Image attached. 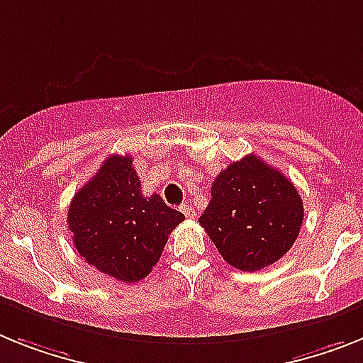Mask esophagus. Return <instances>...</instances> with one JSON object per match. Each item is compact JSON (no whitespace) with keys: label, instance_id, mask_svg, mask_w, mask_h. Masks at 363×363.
Masks as SVG:
<instances>
[{"label":"esophagus","instance_id":"obj_1","mask_svg":"<svg viewBox=\"0 0 363 363\" xmlns=\"http://www.w3.org/2000/svg\"><path fill=\"white\" fill-rule=\"evenodd\" d=\"M181 212L184 216H186V218H194V216H196V210L191 208V206L188 205V203H184V205L181 206Z\"/></svg>","mask_w":363,"mask_h":363}]
</instances>
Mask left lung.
Returning <instances> with one entry per match:
<instances>
[{
	"label": "left lung",
	"instance_id": "8db88e82",
	"mask_svg": "<svg viewBox=\"0 0 363 363\" xmlns=\"http://www.w3.org/2000/svg\"><path fill=\"white\" fill-rule=\"evenodd\" d=\"M210 191L199 223L236 269L258 271L275 264L299 236L304 218L299 191L255 155L225 167Z\"/></svg>",
	"mask_w": 363,
	"mask_h": 363
}]
</instances>
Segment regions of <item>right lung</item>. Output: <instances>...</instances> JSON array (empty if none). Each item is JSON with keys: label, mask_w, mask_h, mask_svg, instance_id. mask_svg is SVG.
<instances>
[{"label": "right lung", "mask_w": 363, "mask_h": 363, "mask_svg": "<svg viewBox=\"0 0 363 363\" xmlns=\"http://www.w3.org/2000/svg\"><path fill=\"white\" fill-rule=\"evenodd\" d=\"M184 221L158 194L142 196L133 157L112 155L73 196L68 228L79 255L105 275L138 282L160 260L167 236Z\"/></svg>", "instance_id": "1"}]
</instances>
